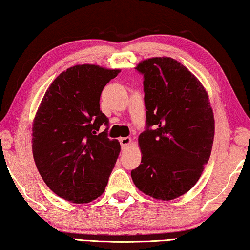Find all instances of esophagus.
I'll return each instance as SVG.
<instances>
[{"label":"esophagus","instance_id":"1","mask_svg":"<svg viewBox=\"0 0 250 250\" xmlns=\"http://www.w3.org/2000/svg\"><path fill=\"white\" fill-rule=\"evenodd\" d=\"M119 142H120L122 149H126V146H128L130 143H131V138H129V137L120 138L119 139Z\"/></svg>","mask_w":250,"mask_h":250}]
</instances>
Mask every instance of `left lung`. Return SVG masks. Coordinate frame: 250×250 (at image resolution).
Segmentation results:
<instances>
[{"label":"left lung","mask_w":250,"mask_h":250,"mask_svg":"<svg viewBox=\"0 0 250 250\" xmlns=\"http://www.w3.org/2000/svg\"><path fill=\"white\" fill-rule=\"evenodd\" d=\"M135 69L143 75L146 120L141 164L131 177L146 195L170 201L189 191L208 162L213 110L202 83L175 59L150 58Z\"/></svg>","instance_id":"8db88e82"}]
</instances>
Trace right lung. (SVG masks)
I'll return each instance as SVG.
<instances>
[{
    "mask_svg": "<svg viewBox=\"0 0 250 250\" xmlns=\"http://www.w3.org/2000/svg\"><path fill=\"white\" fill-rule=\"evenodd\" d=\"M119 69L77 65L50 84L33 124V155L46 185L66 201L89 203L104 193L120 152L108 138L100 95ZM106 129L98 133L101 126Z\"/></svg>",
    "mask_w": 250,
    "mask_h": 250,
    "instance_id": "obj_1",
    "label": "right lung"
}]
</instances>
